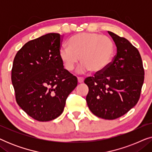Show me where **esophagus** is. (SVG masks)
Instances as JSON below:
<instances>
[{
    "mask_svg": "<svg viewBox=\"0 0 152 152\" xmlns=\"http://www.w3.org/2000/svg\"><path fill=\"white\" fill-rule=\"evenodd\" d=\"M77 80H78L79 83L84 82V78L83 77H77Z\"/></svg>",
    "mask_w": 152,
    "mask_h": 152,
    "instance_id": "34e87169",
    "label": "esophagus"
}]
</instances>
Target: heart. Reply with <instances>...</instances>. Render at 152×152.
I'll return each mask as SVG.
<instances>
[{"instance_id": "b5f03b06", "label": "heart", "mask_w": 152, "mask_h": 152, "mask_svg": "<svg viewBox=\"0 0 152 152\" xmlns=\"http://www.w3.org/2000/svg\"><path fill=\"white\" fill-rule=\"evenodd\" d=\"M68 45L59 50L60 59L68 71L74 69L80 61L81 72L91 70L93 72L102 71L109 65L115 52V44L110 37L98 33L83 32L74 35Z\"/></svg>"}]
</instances>
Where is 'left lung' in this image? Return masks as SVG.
<instances>
[{"label": "left lung", "instance_id": "1", "mask_svg": "<svg viewBox=\"0 0 152 152\" xmlns=\"http://www.w3.org/2000/svg\"><path fill=\"white\" fill-rule=\"evenodd\" d=\"M117 47V53L102 71L88 77L87 105L97 117L114 120L136 104L144 82V68L139 51L127 39L108 31Z\"/></svg>", "mask_w": 152, "mask_h": 152}]
</instances>
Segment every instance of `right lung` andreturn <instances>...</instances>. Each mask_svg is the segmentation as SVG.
<instances>
[{
  "mask_svg": "<svg viewBox=\"0 0 152 152\" xmlns=\"http://www.w3.org/2000/svg\"><path fill=\"white\" fill-rule=\"evenodd\" d=\"M62 40L58 33L43 35L26 43L14 59L12 82L16 102L40 122L59 117L77 85V79L64 68L60 59Z\"/></svg>",
  "mask_w": 152,
  "mask_h": 152,
  "instance_id": "right-lung-1",
  "label": "right lung"
}]
</instances>
